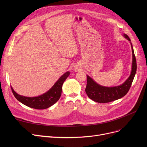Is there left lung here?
Returning a JSON list of instances; mask_svg holds the SVG:
<instances>
[{
    "label": "left lung",
    "mask_w": 147,
    "mask_h": 147,
    "mask_svg": "<svg viewBox=\"0 0 147 147\" xmlns=\"http://www.w3.org/2000/svg\"><path fill=\"white\" fill-rule=\"evenodd\" d=\"M125 37L130 42L129 36L125 34ZM132 71L129 78L121 85L115 87H105L97 84L89 76H87V84L85 89L86 93L88 97L93 101L99 103H107L120 99L125 96L132 85L135 75L136 71V61L134 51L132 45Z\"/></svg>",
    "instance_id": "obj_1"
}]
</instances>
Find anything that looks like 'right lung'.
<instances>
[{"instance_id": "1", "label": "right lung", "mask_w": 147, "mask_h": 147, "mask_svg": "<svg viewBox=\"0 0 147 147\" xmlns=\"http://www.w3.org/2000/svg\"><path fill=\"white\" fill-rule=\"evenodd\" d=\"M69 75V72L68 71L64 74L50 90L40 96L32 98L21 96L17 94L11 87L12 92L18 101L27 107L37 110L48 109L56 103L60 98L63 84Z\"/></svg>"}]
</instances>
